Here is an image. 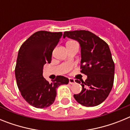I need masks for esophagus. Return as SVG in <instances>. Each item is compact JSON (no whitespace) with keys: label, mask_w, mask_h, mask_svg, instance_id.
I'll use <instances>...</instances> for the list:
<instances>
[{"label":"esophagus","mask_w":130,"mask_h":130,"mask_svg":"<svg viewBox=\"0 0 130 130\" xmlns=\"http://www.w3.org/2000/svg\"><path fill=\"white\" fill-rule=\"evenodd\" d=\"M75 80L73 79H72V78H70L69 79V83L71 84V85H73V84L75 83Z\"/></svg>","instance_id":"1"}]
</instances>
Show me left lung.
Returning <instances> with one entry per match:
<instances>
[{"label": "left lung", "mask_w": 130, "mask_h": 130, "mask_svg": "<svg viewBox=\"0 0 130 130\" xmlns=\"http://www.w3.org/2000/svg\"><path fill=\"white\" fill-rule=\"evenodd\" d=\"M67 36L77 40L81 46V72L87 75L82 80V90L74 94L75 100L86 107L102 104L109 94L113 86L115 63L107 43L88 30L64 32ZM75 82L81 83L79 80Z\"/></svg>", "instance_id": "left-lung-1"}]
</instances>
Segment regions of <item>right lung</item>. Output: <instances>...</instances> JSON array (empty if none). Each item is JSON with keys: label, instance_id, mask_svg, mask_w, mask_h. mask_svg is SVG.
Returning a JSON list of instances; mask_svg holds the SVG:
<instances>
[{"label": "right lung", "instance_id": "add662e5", "mask_svg": "<svg viewBox=\"0 0 130 130\" xmlns=\"http://www.w3.org/2000/svg\"><path fill=\"white\" fill-rule=\"evenodd\" d=\"M62 32L38 31L21 45L15 68L18 88L26 102L36 108L43 109L53 104L57 88L69 83V79L58 75L51 83L43 77V68L51 63L53 51Z\"/></svg>", "mask_w": 130, "mask_h": 130}]
</instances>
